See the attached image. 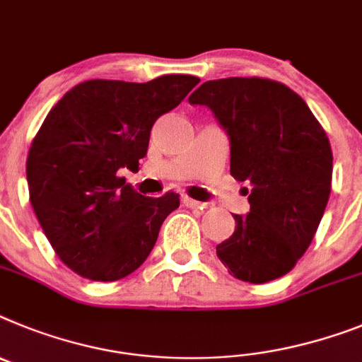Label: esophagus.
Listing matches in <instances>:
<instances>
[{
    "instance_id": "1",
    "label": "esophagus",
    "mask_w": 362,
    "mask_h": 362,
    "mask_svg": "<svg viewBox=\"0 0 362 362\" xmlns=\"http://www.w3.org/2000/svg\"><path fill=\"white\" fill-rule=\"evenodd\" d=\"M181 202H183V205L185 206H188V209H205L206 206V203H202V202H196V199H190V197H187V196H183V199H181Z\"/></svg>"
}]
</instances>
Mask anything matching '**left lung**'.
<instances>
[{"instance_id":"left-lung-1","label":"left lung","mask_w":362,"mask_h":362,"mask_svg":"<svg viewBox=\"0 0 362 362\" xmlns=\"http://www.w3.org/2000/svg\"><path fill=\"white\" fill-rule=\"evenodd\" d=\"M214 113L230 143V175L251 183L249 214L216 255L238 280L284 276L310 247L332 192L326 132L302 97L267 78L209 80L188 97Z\"/></svg>"}]
</instances>
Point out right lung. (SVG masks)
Wrapping results in <instances>:
<instances>
[{"mask_svg": "<svg viewBox=\"0 0 362 362\" xmlns=\"http://www.w3.org/2000/svg\"><path fill=\"white\" fill-rule=\"evenodd\" d=\"M197 84L190 75L88 80L45 117L27 157L30 205L54 252L80 276L115 282L151 252L179 194L146 197L119 174L139 166L153 122Z\"/></svg>", "mask_w": 362, "mask_h": 362, "instance_id": "obj_1", "label": "right lung"}]
</instances>
